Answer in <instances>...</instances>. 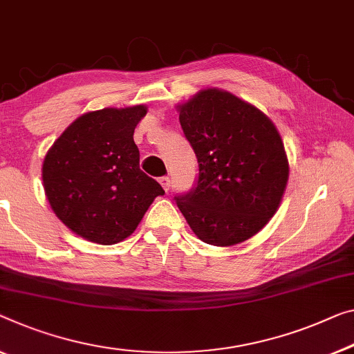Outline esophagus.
<instances>
[{"instance_id":"1","label":"esophagus","mask_w":354,"mask_h":354,"mask_svg":"<svg viewBox=\"0 0 354 354\" xmlns=\"http://www.w3.org/2000/svg\"><path fill=\"white\" fill-rule=\"evenodd\" d=\"M159 183H160V186L163 187V191L168 192V189H170V178L162 176V178H159Z\"/></svg>"}]
</instances>
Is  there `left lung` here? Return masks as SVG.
Wrapping results in <instances>:
<instances>
[{"instance_id":"1","label":"left lung","mask_w":354,"mask_h":354,"mask_svg":"<svg viewBox=\"0 0 354 354\" xmlns=\"http://www.w3.org/2000/svg\"><path fill=\"white\" fill-rule=\"evenodd\" d=\"M198 179L176 205L200 240L232 246L254 236L281 203L289 163L277 127L234 93L205 88L179 104Z\"/></svg>"}]
</instances>
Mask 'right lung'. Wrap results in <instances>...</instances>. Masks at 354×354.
Segmentation results:
<instances>
[{"instance_id":"obj_1","label":"right lung","mask_w":354,"mask_h":354,"mask_svg":"<svg viewBox=\"0 0 354 354\" xmlns=\"http://www.w3.org/2000/svg\"><path fill=\"white\" fill-rule=\"evenodd\" d=\"M145 104L104 108L77 118L42 162L50 208L68 229L100 245L131 235L156 197L165 194L140 170L135 127Z\"/></svg>"}]
</instances>
